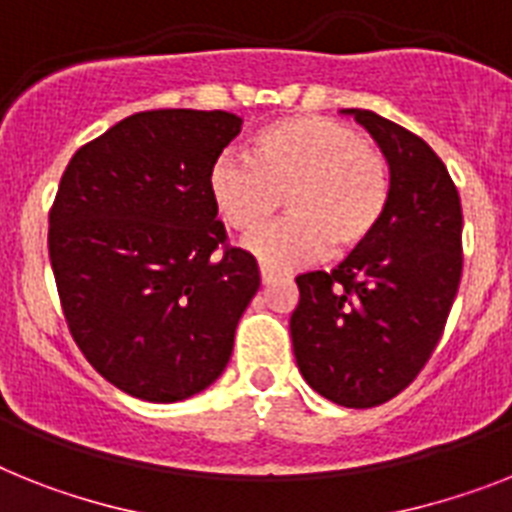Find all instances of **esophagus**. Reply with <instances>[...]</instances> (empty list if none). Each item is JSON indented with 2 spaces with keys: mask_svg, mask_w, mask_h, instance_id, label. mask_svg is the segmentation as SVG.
I'll use <instances>...</instances> for the list:
<instances>
[{
  "mask_svg": "<svg viewBox=\"0 0 512 512\" xmlns=\"http://www.w3.org/2000/svg\"><path fill=\"white\" fill-rule=\"evenodd\" d=\"M277 277H280V272H274L272 266L261 264V282H264V285H269V282H274V280H277Z\"/></svg>",
  "mask_w": 512,
  "mask_h": 512,
  "instance_id": "esophagus-1",
  "label": "esophagus"
}]
</instances>
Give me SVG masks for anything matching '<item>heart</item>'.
Listing matches in <instances>:
<instances>
[{
  "instance_id": "1",
  "label": "heart",
  "mask_w": 512,
  "mask_h": 512,
  "mask_svg": "<svg viewBox=\"0 0 512 512\" xmlns=\"http://www.w3.org/2000/svg\"><path fill=\"white\" fill-rule=\"evenodd\" d=\"M209 198L230 230L253 232L282 206L293 217L246 240L272 269H298L329 248L358 251L382 227L392 198L387 156L345 122L298 114L269 122L248 156L222 154L209 167Z\"/></svg>"
}]
</instances>
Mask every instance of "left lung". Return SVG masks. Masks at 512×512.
Listing matches in <instances>:
<instances>
[{
    "mask_svg": "<svg viewBox=\"0 0 512 512\" xmlns=\"http://www.w3.org/2000/svg\"><path fill=\"white\" fill-rule=\"evenodd\" d=\"M387 156L392 198L377 235L332 272L298 274L290 316L303 379L345 408L403 392L437 348L463 272V211L432 146L369 109H342Z\"/></svg>",
    "mask_w": 512,
    "mask_h": 512,
    "instance_id": "8db88e82",
    "label": "left lung"
}]
</instances>
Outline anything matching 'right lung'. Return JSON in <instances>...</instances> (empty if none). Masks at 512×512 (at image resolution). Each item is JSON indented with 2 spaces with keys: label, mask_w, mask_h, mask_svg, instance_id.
<instances>
[{
  "label": "right lung",
  "mask_w": 512,
  "mask_h": 512,
  "mask_svg": "<svg viewBox=\"0 0 512 512\" xmlns=\"http://www.w3.org/2000/svg\"><path fill=\"white\" fill-rule=\"evenodd\" d=\"M240 125L222 109L130 114L59 180L49 259L65 322L86 361L138 400L206 390L261 285L251 253L227 246L206 185Z\"/></svg>",
  "instance_id": "1"
}]
</instances>
